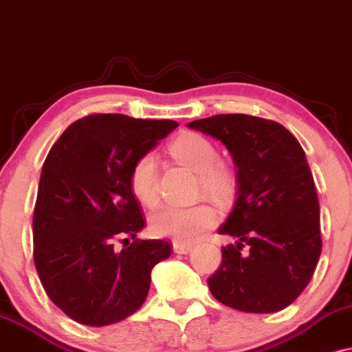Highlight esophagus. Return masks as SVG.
I'll return each mask as SVG.
<instances>
[{
  "label": "esophagus",
  "mask_w": 352,
  "mask_h": 352,
  "mask_svg": "<svg viewBox=\"0 0 352 352\" xmlns=\"http://www.w3.org/2000/svg\"><path fill=\"white\" fill-rule=\"evenodd\" d=\"M191 249H192L191 243L173 242V252H175V254H188V252H191Z\"/></svg>",
  "instance_id": "34e87169"
}]
</instances>
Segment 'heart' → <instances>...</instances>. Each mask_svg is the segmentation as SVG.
<instances>
[{
    "mask_svg": "<svg viewBox=\"0 0 352 352\" xmlns=\"http://www.w3.org/2000/svg\"><path fill=\"white\" fill-rule=\"evenodd\" d=\"M175 158L197 175L199 191L216 201H226L235 191L232 169L219 161V153L212 142L197 133L177 136L169 146ZM128 183L133 196L143 204L153 206L158 201V161L153 153H144L131 164ZM216 222V212L208 204L166 206L153 214L151 230L158 237L175 242L191 243L201 237Z\"/></svg>",
    "mask_w": 352,
    "mask_h": 352,
    "instance_id": "1",
    "label": "heart"
}]
</instances>
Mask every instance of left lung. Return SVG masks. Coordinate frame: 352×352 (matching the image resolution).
<instances>
[{"label":"left lung","mask_w":352,"mask_h":352,"mask_svg":"<svg viewBox=\"0 0 352 352\" xmlns=\"http://www.w3.org/2000/svg\"><path fill=\"white\" fill-rule=\"evenodd\" d=\"M235 164L237 199L219 229L235 243L208 280L214 298L247 313H275L300 296L321 255L320 204L307 155L287 128L252 115L194 120Z\"/></svg>","instance_id":"1"}]
</instances>
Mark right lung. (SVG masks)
I'll return each mask as SVG.
<instances>
[{
	"mask_svg": "<svg viewBox=\"0 0 352 352\" xmlns=\"http://www.w3.org/2000/svg\"><path fill=\"white\" fill-rule=\"evenodd\" d=\"M176 126L97 113L72 123L49 151L32 219L34 263L49 298L77 323L107 326L133 315L153 267L171 255L166 241L136 239L144 221L128 173ZM118 238L131 247L115 250Z\"/></svg>",
	"mask_w": 352,
	"mask_h": 352,
	"instance_id": "right-lung-1",
	"label": "right lung"
}]
</instances>
